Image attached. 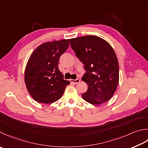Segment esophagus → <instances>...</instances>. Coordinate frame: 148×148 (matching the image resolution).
Here are the masks:
<instances>
[{"mask_svg": "<svg viewBox=\"0 0 148 148\" xmlns=\"http://www.w3.org/2000/svg\"><path fill=\"white\" fill-rule=\"evenodd\" d=\"M70 82L74 84H77L80 82L79 79H70Z\"/></svg>", "mask_w": 148, "mask_h": 148, "instance_id": "34e87169", "label": "esophagus"}]
</instances>
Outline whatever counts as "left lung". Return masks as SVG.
Returning <instances> with one entry per match:
<instances>
[{
	"instance_id": "1",
	"label": "left lung",
	"mask_w": 148,
	"mask_h": 148,
	"mask_svg": "<svg viewBox=\"0 0 148 148\" xmlns=\"http://www.w3.org/2000/svg\"><path fill=\"white\" fill-rule=\"evenodd\" d=\"M71 45L85 65L82 79L88 89L82 95L83 99L94 105L109 101L119 80L118 60L111 45L99 36L88 35L71 38Z\"/></svg>"
}]
</instances>
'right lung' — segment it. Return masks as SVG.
<instances>
[{
    "mask_svg": "<svg viewBox=\"0 0 148 148\" xmlns=\"http://www.w3.org/2000/svg\"><path fill=\"white\" fill-rule=\"evenodd\" d=\"M69 39L47 42L32 53L25 66L24 81L31 97L40 103L60 99L69 81L63 79L58 69L60 56L67 50Z\"/></svg>",
    "mask_w": 148,
    "mask_h": 148,
    "instance_id": "1",
    "label": "right lung"
}]
</instances>
